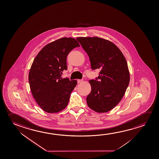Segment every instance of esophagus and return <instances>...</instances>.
Here are the masks:
<instances>
[{
  "label": "esophagus",
  "mask_w": 159,
  "mask_h": 159,
  "mask_svg": "<svg viewBox=\"0 0 159 159\" xmlns=\"http://www.w3.org/2000/svg\"><path fill=\"white\" fill-rule=\"evenodd\" d=\"M83 79H78V83H81L83 82Z\"/></svg>",
  "instance_id": "obj_1"
}]
</instances>
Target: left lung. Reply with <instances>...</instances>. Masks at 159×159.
Segmentation results:
<instances>
[{
    "instance_id": "obj_1",
    "label": "left lung",
    "mask_w": 159,
    "mask_h": 159,
    "mask_svg": "<svg viewBox=\"0 0 159 159\" xmlns=\"http://www.w3.org/2000/svg\"><path fill=\"white\" fill-rule=\"evenodd\" d=\"M76 39L89 57L93 70L100 69L98 78L90 80L91 91L87 104L98 113L107 112L125 95L130 81L127 61L112 42L98 37H79Z\"/></svg>"
}]
</instances>
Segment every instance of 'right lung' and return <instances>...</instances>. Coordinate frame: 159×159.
<instances>
[{
  "instance_id": "obj_1",
  "label": "right lung",
  "mask_w": 159,
  "mask_h": 159,
  "mask_svg": "<svg viewBox=\"0 0 159 159\" xmlns=\"http://www.w3.org/2000/svg\"><path fill=\"white\" fill-rule=\"evenodd\" d=\"M80 44L75 39L63 37L47 44L37 54L29 74L30 90L42 110L58 113L66 107L77 81L61 77L67 69L69 53Z\"/></svg>"
}]
</instances>
